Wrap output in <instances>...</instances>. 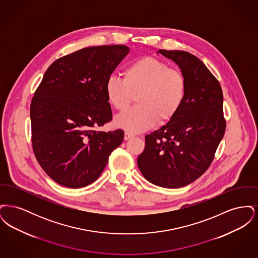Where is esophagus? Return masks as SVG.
I'll return each mask as SVG.
<instances>
[{
    "mask_svg": "<svg viewBox=\"0 0 258 258\" xmlns=\"http://www.w3.org/2000/svg\"><path fill=\"white\" fill-rule=\"evenodd\" d=\"M135 135H133V134H131V133H127V132H125L124 133V136H123V138H124V140H128L130 138H132V137H134Z\"/></svg>",
    "mask_w": 258,
    "mask_h": 258,
    "instance_id": "obj_1",
    "label": "esophagus"
}]
</instances>
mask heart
<instances>
[{
  "label": "heart",
  "mask_w": 258,
  "mask_h": 258,
  "mask_svg": "<svg viewBox=\"0 0 258 258\" xmlns=\"http://www.w3.org/2000/svg\"><path fill=\"white\" fill-rule=\"evenodd\" d=\"M123 76L111 75L104 86L106 98L115 110H125L136 97L137 105L115 119L118 127L132 133L143 132L157 122H169L181 110L186 80L180 70L145 56L131 62Z\"/></svg>",
  "instance_id": "b5f03b06"
}]
</instances>
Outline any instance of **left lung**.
Returning <instances> with one entry per match:
<instances>
[{"mask_svg":"<svg viewBox=\"0 0 258 258\" xmlns=\"http://www.w3.org/2000/svg\"><path fill=\"white\" fill-rule=\"evenodd\" d=\"M175 61L186 80V95L178 114L145 136L137 165L148 181L167 188L190 184L206 171L225 133L221 84L197 56L159 50Z\"/></svg>","mask_w":258,"mask_h":258,"instance_id":"left-lung-1","label":"left lung"}]
</instances>
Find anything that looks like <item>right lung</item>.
Segmentation results:
<instances>
[{
  "mask_svg": "<svg viewBox=\"0 0 258 258\" xmlns=\"http://www.w3.org/2000/svg\"><path fill=\"white\" fill-rule=\"evenodd\" d=\"M128 49L117 44L77 50L43 75L30 107L32 146L56 183L72 188L94 183L123 142V130L96 128L112 120L104 86Z\"/></svg>",
  "mask_w": 258,
  "mask_h": 258,
  "instance_id": "add662e5",
  "label": "right lung"
}]
</instances>
